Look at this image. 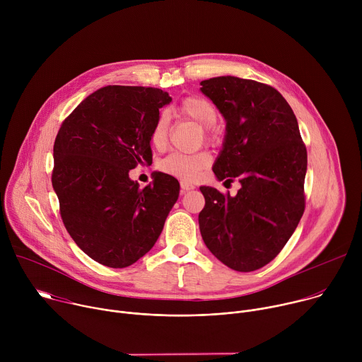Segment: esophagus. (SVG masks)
<instances>
[{
    "instance_id": "esophagus-1",
    "label": "esophagus",
    "mask_w": 362,
    "mask_h": 362,
    "mask_svg": "<svg viewBox=\"0 0 362 362\" xmlns=\"http://www.w3.org/2000/svg\"><path fill=\"white\" fill-rule=\"evenodd\" d=\"M180 186H182V193H185V192H187V190H193V189H194V185H193V183H189V182H182V183H180Z\"/></svg>"
}]
</instances>
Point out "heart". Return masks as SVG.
Instances as JSON below:
<instances>
[{"mask_svg":"<svg viewBox=\"0 0 362 362\" xmlns=\"http://www.w3.org/2000/svg\"><path fill=\"white\" fill-rule=\"evenodd\" d=\"M175 113L180 117L189 119L197 123L204 129V134L208 139L212 137L211 126L216 122L218 110L212 101L202 95H189L183 98L179 106L175 109ZM168 130L169 120L166 115H159L154 122L150 132V143L154 148L163 150L168 146ZM212 162L211 154L208 151H199L193 154L185 153H172L160 162V169L172 176H176L183 180L194 179L204 168H208Z\"/></svg>","mask_w":362,"mask_h":362,"instance_id":"obj_1","label":"heart"}]
</instances>
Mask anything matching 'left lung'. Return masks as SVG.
Wrapping results in <instances>:
<instances>
[{"instance_id": "left-lung-1", "label": "left lung", "mask_w": 362, "mask_h": 362, "mask_svg": "<svg viewBox=\"0 0 362 362\" xmlns=\"http://www.w3.org/2000/svg\"><path fill=\"white\" fill-rule=\"evenodd\" d=\"M200 86L226 120L214 173L242 185L236 196L200 187V233L222 264L252 272L276 257L303 215L306 147L291 106L274 87L233 76Z\"/></svg>"}]
</instances>
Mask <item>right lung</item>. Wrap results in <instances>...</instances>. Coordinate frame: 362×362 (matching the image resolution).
Segmentation results:
<instances>
[{"mask_svg": "<svg viewBox=\"0 0 362 362\" xmlns=\"http://www.w3.org/2000/svg\"><path fill=\"white\" fill-rule=\"evenodd\" d=\"M172 97L153 87L106 86L63 122L51 175L63 223L95 262L126 268L156 243L179 197V182L158 173L144 189L129 177L151 163L150 132Z\"/></svg>", "mask_w": 362, "mask_h": 362, "instance_id": "1", "label": "right lung"}]
</instances>
